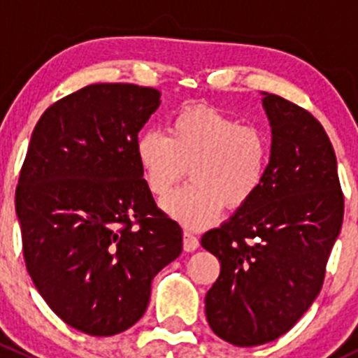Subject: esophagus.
I'll list each match as a JSON object with an SVG mask.
<instances>
[{
    "mask_svg": "<svg viewBox=\"0 0 358 358\" xmlns=\"http://www.w3.org/2000/svg\"><path fill=\"white\" fill-rule=\"evenodd\" d=\"M199 248V239L196 236H192L190 232H183V249L187 252H192Z\"/></svg>",
    "mask_w": 358,
    "mask_h": 358,
    "instance_id": "obj_1",
    "label": "esophagus"
}]
</instances>
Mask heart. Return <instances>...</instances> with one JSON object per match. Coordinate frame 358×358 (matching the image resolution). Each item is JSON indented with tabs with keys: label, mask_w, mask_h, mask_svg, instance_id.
Wrapping results in <instances>:
<instances>
[{
	"label": "heart",
	"mask_w": 358,
	"mask_h": 358,
	"mask_svg": "<svg viewBox=\"0 0 358 358\" xmlns=\"http://www.w3.org/2000/svg\"><path fill=\"white\" fill-rule=\"evenodd\" d=\"M136 159L154 197L168 196L189 175L192 183L162 202L189 229H206L222 213L239 211L256 197L270 162L263 129L211 106H189L169 122V136L147 129L136 140Z\"/></svg>",
	"instance_id": "b5f03b06"
}]
</instances>
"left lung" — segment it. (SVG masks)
<instances>
[{
    "label": "left lung",
    "mask_w": 358,
    "mask_h": 358,
    "mask_svg": "<svg viewBox=\"0 0 358 358\" xmlns=\"http://www.w3.org/2000/svg\"><path fill=\"white\" fill-rule=\"evenodd\" d=\"M263 95L272 150L262 190L201 239L222 266L206 319L236 346L273 341L301 319L322 289L345 213L326 129L303 107Z\"/></svg>",
    "instance_id": "left-lung-1"
}]
</instances>
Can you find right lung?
Instances as JSON below:
<instances>
[{
  "mask_svg": "<svg viewBox=\"0 0 358 358\" xmlns=\"http://www.w3.org/2000/svg\"><path fill=\"white\" fill-rule=\"evenodd\" d=\"M154 88L90 85L57 100L32 131L15 190L25 266L74 329L114 336L145 313L150 282L182 252L136 159Z\"/></svg>",
  "mask_w": 358,
  "mask_h": 358,
  "instance_id": "right-lung-1",
  "label": "right lung"
}]
</instances>
